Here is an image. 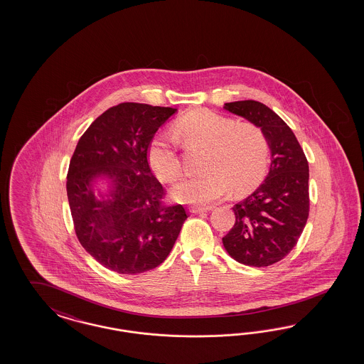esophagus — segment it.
<instances>
[{
    "label": "esophagus",
    "instance_id": "esophagus-1",
    "mask_svg": "<svg viewBox=\"0 0 364 364\" xmlns=\"http://www.w3.org/2000/svg\"><path fill=\"white\" fill-rule=\"evenodd\" d=\"M213 210V207L212 205H193V207H191L189 210L192 212V213H198V212H208V210Z\"/></svg>",
    "mask_w": 364,
    "mask_h": 364
}]
</instances>
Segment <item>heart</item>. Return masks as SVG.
Returning a JSON list of instances; mask_svg holds the SVG:
<instances>
[{"label":"heart","mask_w":364,"mask_h":364,"mask_svg":"<svg viewBox=\"0 0 364 364\" xmlns=\"http://www.w3.org/2000/svg\"><path fill=\"white\" fill-rule=\"evenodd\" d=\"M175 134L191 145L207 148L203 175L183 178L172 188L177 201L207 204L224 198L233 188L244 192L263 177L268 164V141L254 124H239L212 110L191 112L178 119ZM148 163L164 181L181 173L176 139L171 133H157L148 145Z\"/></svg>","instance_id":"obj_1"}]
</instances>
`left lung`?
Segmentation results:
<instances>
[{"instance_id": "obj_1", "label": "left lung", "mask_w": 364, "mask_h": 364, "mask_svg": "<svg viewBox=\"0 0 364 364\" xmlns=\"http://www.w3.org/2000/svg\"><path fill=\"white\" fill-rule=\"evenodd\" d=\"M224 109L263 131L271 166L254 193L232 208L236 221L223 237V245L242 264L268 267L292 251L306 227L309 161L291 128L264 104L244 100L227 102Z\"/></svg>"}]
</instances>
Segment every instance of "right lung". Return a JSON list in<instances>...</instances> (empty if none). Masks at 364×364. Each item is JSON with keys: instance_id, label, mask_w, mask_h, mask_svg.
I'll return each instance as SVG.
<instances>
[{"instance_id": "1", "label": "right lung", "mask_w": 364, "mask_h": 364, "mask_svg": "<svg viewBox=\"0 0 364 364\" xmlns=\"http://www.w3.org/2000/svg\"><path fill=\"white\" fill-rule=\"evenodd\" d=\"M169 107L122 102L105 110L78 140L66 193L78 242L110 271L141 274L161 264L187 219L183 205H166L152 175L148 145L176 113ZM105 179L107 194L94 192Z\"/></svg>"}]
</instances>
